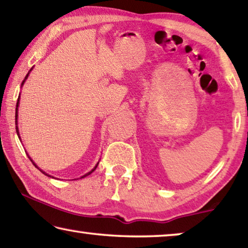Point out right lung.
<instances>
[{
	"label": "right lung",
	"mask_w": 248,
	"mask_h": 248,
	"mask_svg": "<svg viewBox=\"0 0 248 248\" xmlns=\"http://www.w3.org/2000/svg\"><path fill=\"white\" fill-rule=\"evenodd\" d=\"M31 70H32V68H31ZM31 70H30V71H31ZM28 76H29V73H28V75H26V76H25V78H24V81H23V83H24V82H25V79H26V78H28ZM23 83H22V84H23ZM17 101H18V100H17ZM17 108H18V102L16 103V114H15V119H17ZM16 133H18V131H17V127H16ZM34 165H35V164H34ZM96 167H97V164H96V166H95V167H94V169H93L92 170H91V172H89V173H87V174H85V175H84V176H82L81 178H83V177H85V176H87V175H90L91 173H92V172H94V170H95V169H96ZM42 173H43V174H45L44 172H42ZM45 175H47V174H45ZM47 176H48V175H47ZM49 177H51V176H49Z\"/></svg>",
	"instance_id": "obj_1"
}]
</instances>
